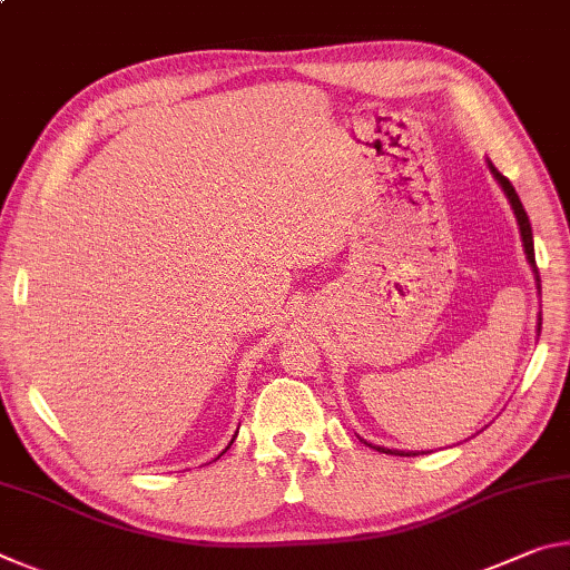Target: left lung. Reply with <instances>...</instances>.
Segmentation results:
<instances>
[{"label": "left lung", "mask_w": 570, "mask_h": 570, "mask_svg": "<svg viewBox=\"0 0 570 570\" xmlns=\"http://www.w3.org/2000/svg\"><path fill=\"white\" fill-rule=\"evenodd\" d=\"M490 170H493L495 180L500 183V186H503L505 196H508V200H510V206H513V210H515V218H518V226H520V236H523V246H525V254H528V264L533 266L535 282L540 284L538 266H535V250H533V230H530V220H528L525 208H523V204H520V198H518V193H515V188H513V183H510V180L503 176V173H498V168L493 166V163H490ZM377 450H380V452H392V455H400V458L417 455V452H394V450H384V448H377Z\"/></svg>", "instance_id": "obj_1"}]
</instances>
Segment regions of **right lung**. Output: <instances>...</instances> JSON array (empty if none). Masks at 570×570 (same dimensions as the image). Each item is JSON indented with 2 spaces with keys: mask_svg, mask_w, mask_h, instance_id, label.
Returning a JSON list of instances; mask_svg holds the SVG:
<instances>
[{
  "mask_svg": "<svg viewBox=\"0 0 570 570\" xmlns=\"http://www.w3.org/2000/svg\"><path fill=\"white\" fill-rule=\"evenodd\" d=\"M230 445H234V440H230ZM230 445H228V448H230ZM228 448H226V450H228ZM218 458H220V455H218Z\"/></svg>",
  "mask_w": 570,
  "mask_h": 570,
  "instance_id": "obj_1",
  "label": "right lung"
}]
</instances>
